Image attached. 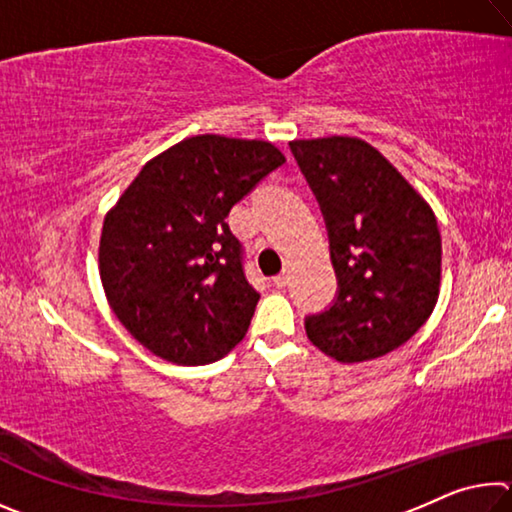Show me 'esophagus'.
<instances>
[{
  "instance_id": "obj_1",
  "label": "esophagus",
  "mask_w": 512,
  "mask_h": 512,
  "mask_svg": "<svg viewBox=\"0 0 512 512\" xmlns=\"http://www.w3.org/2000/svg\"><path fill=\"white\" fill-rule=\"evenodd\" d=\"M289 280H291V277H289V271H282L280 275H275V277H273V284H275L277 289H284V287H287V284H289Z\"/></svg>"
}]
</instances>
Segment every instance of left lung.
Returning a JSON list of instances; mask_svg holds the SVG:
<instances>
[{
    "mask_svg": "<svg viewBox=\"0 0 512 512\" xmlns=\"http://www.w3.org/2000/svg\"><path fill=\"white\" fill-rule=\"evenodd\" d=\"M325 216L339 296L307 316L309 341L341 363L370 361L427 323L440 293L436 214L375 146L332 135L293 140Z\"/></svg>",
    "mask_w": 512,
    "mask_h": 512,
    "instance_id": "obj_1",
    "label": "left lung"
}]
</instances>
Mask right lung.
<instances>
[{
  "mask_svg": "<svg viewBox=\"0 0 512 512\" xmlns=\"http://www.w3.org/2000/svg\"><path fill=\"white\" fill-rule=\"evenodd\" d=\"M287 162L275 144L196 135L155 155L103 219L99 275L115 316L178 366L225 357L244 339L259 293L228 214Z\"/></svg>",
  "mask_w": 512,
  "mask_h": 512,
  "instance_id": "add662e5",
  "label": "right lung"
}]
</instances>
